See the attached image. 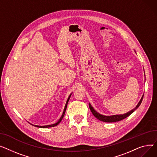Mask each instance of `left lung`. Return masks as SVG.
<instances>
[{
    "mask_svg": "<svg viewBox=\"0 0 157 157\" xmlns=\"http://www.w3.org/2000/svg\"><path fill=\"white\" fill-rule=\"evenodd\" d=\"M143 96H144V94L143 95L139 103L137 104V105L135 107V108L132 109L131 111L128 112L127 113H125V114H123V115H112V116H104V115H102L98 113V112H96L94 110V109L93 107H92V106L90 104H89V108L90 109L92 113L93 114V115L96 118L99 120V121L105 122H115L122 121V120L125 118L126 117L129 116L131 113H132L135 111V110L140 106V105L142 102V101H143Z\"/></svg>",
    "mask_w": 157,
    "mask_h": 157,
    "instance_id": "left-lung-1",
    "label": "left lung"
}]
</instances>
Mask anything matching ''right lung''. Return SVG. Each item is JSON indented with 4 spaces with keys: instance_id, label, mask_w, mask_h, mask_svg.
Wrapping results in <instances>:
<instances>
[{
    "instance_id": "right-lung-1",
    "label": "right lung",
    "mask_w": 157,
    "mask_h": 157,
    "mask_svg": "<svg viewBox=\"0 0 157 157\" xmlns=\"http://www.w3.org/2000/svg\"><path fill=\"white\" fill-rule=\"evenodd\" d=\"M70 96H71V94L70 95V96L68 97V99H67V103H66V105H65V107H64V111H63V115H62V116L61 117L60 119L59 120L58 122L57 123L54 124H52V125H45V126H39V125H33V124H31V125H33V126H35V127H40V128H48V127H54V126H56L57 125H58V124H59L61 122V121H62V119H63V117H64V113H65V112H66V109H67V105H68V101H69V99H70Z\"/></svg>"
}]
</instances>
